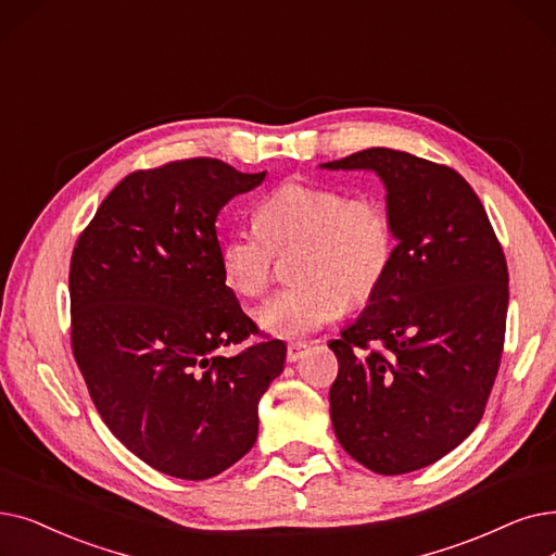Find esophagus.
<instances>
[{
	"instance_id": "34e87169",
	"label": "esophagus",
	"mask_w": 556,
	"mask_h": 556,
	"mask_svg": "<svg viewBox=\"0 0 556 556\" xmlns=\"http://www.w3.org/2000/svg\"><path fill=\"white\" fill-rule=\"evenodd\" d=\"M306 348H308L306 341H293V343H288V348H286V358H288V361L302 358V354L306 352Z\"/></svg>"
}]
</instances>
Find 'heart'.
<instances>
[{
    "label": "heart",
    "instance_id": "1",
    "mask_svg": "<svg viewBox=\"0 0 556 556\" xmlns=\"http://www.w3.org/2000/svg\"><path fill=\"white\" fill-rule=\"evenodd\" d=\"M254 220L256 229L223 236L218 265L236 295L258 298L275 277L277 256H293L295 283L256 311L261 329L277 338H302L336 323L345 300L368 302L393 268L397 227L377 195L288 181L258 202Z\"/></svg>",
    "mask_w": 556,
    "mask_h": 556
}]
</instances>
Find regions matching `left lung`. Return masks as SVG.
<instances>
[{
    "label": "left lung",
    "instance_id": "obj_1",
    "mask_svg": "<svg viewBox=\"0 0 556 556\" xmlns=\"http://www.w3.org/2000/svg\"><path fill=\"white\" fill-rule=\"evenodd\" d=\"M323 167L375 170L397 227L389 277L329 343L331 425L372 472H412L464 443L484 416L504 350L506 258L484 204L447 165L370 148Z\"/></svg>",
    "mask_w": 556,
    "mask_h": 556
}]
</instances>
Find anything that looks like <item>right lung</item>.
I'll use <instances>...</instances> for the list:
<instances>
[{
  "label": "right lung",
  "instance_id": "add662e5",
  "mask_svg": "<svg viewBox=\"0 0 556 556\" xmlns=\"http://www.w3.org/2000/svg\"><path fill=\"white\" fill-rule=\"evenodd\" d=\"M265 173L170 161L119 181L70 261V341L113 437L179 479L220 475L256 443L258 400L286 345L261 336L218 265L220 208Z\"/></svg>",
  "mask_w": 556,
  "mask_h": 556
}]
</instances>
